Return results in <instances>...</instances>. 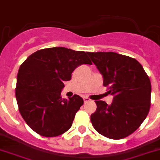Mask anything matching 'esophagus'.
<instances>
[{
    "mask_svg": "<svg viewBox=\"0 0 160 160\" xmlns=\"http://www.w3.org/2000/svg\"><path fill=\"white\" fill-rule=\"evenodd\" d=\"M83 102H84V103H86V102H89L90 101V98H88V97H83Z\"/></svg>",
    "mask_w": 160,
    "mask_h": 160,
    "instance_id": "34e87169",
    "label": "esophagus"
}]
</instances>
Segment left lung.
Here are the masks:
<instances>
[{"label": "left lung", "instance_id": "obj_1", "mask_svg": "<svg viewBox=\"0 0 160 160\" xmlns=\"http://www.w3.org/2000/svg\"><path fill=\"white\" fill-rule=\"evenodd\" d=\"M103 77V86L114 95L110 106L95 101L91 115L95 130L101 135L120 140L131 135L148 116L151 107L150 79L137 60L114 52L88 53Z\"/></svg>", "mask_w": 160, "mask_h": 160}]
</instances>
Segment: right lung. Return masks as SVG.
Segmentation results:
<instances>
[{"instance_id":"add662e5","label":"right lung","mask_w":160,"mask_h":160,"mask_svg":"<svg viewBox=\"0 0 160 160\" xmlns=\"http://www.w3.org/2000/svg\"><path fill=\"white\" fill-rule=\"evenodd\" d=\"M87 53L65 47L46 48L30 55L20 65L16 101L22 118L35 132L53 137L70 129L83 100L77 95L64 99L61 91L77 67L92 65Z\"/></svg>"}]
</instances>
